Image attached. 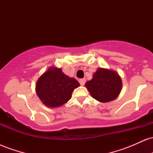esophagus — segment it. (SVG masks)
Listing matches in <instances>:
<instances>
[{"instance_id": "obj_1", "label": "esophagus", "mask_w": 153, "mask_h": 153, "mask_svg": "<svg viewBox=\"0 0 153 153\" xmlns=\"http://www.w3.org/2000/svg\"><path fill=\"white\" fill-rule=\"evenodd\" d=\"M79 82H80V84L81 85H84V84H85V78L80 79V80H79Z\"/></svg>"}]
</instances>
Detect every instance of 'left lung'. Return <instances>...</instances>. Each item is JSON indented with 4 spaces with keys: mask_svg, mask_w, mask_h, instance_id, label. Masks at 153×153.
Here are the masks:
<instances>
[{
    "mask_svg": "<svg viewBox=\"0 0 153 153\" xmlns=\"http://www.w3.org/2000/svg\"><path fill=\"white\" fill-rule=\"evenodd\" d=\"M94 99L101 103L110 102L118 97L122 88V78L117 72L107 68H98L93 78L85 82Z\"/></svg>",
    "mask_w": 153,
    "mask_h": 153,
    "instance_id": "8db88e82",
    "label": "left lung"
}]
</instances>
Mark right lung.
Instances as JSON below:
<instances>
[{"label":"right lung","mask_w":153,"mask_h":153,"mask_svg":"<svg viewBox=\"0 0 153 153\" xmlns=\"http://www.w3.org/2000/svg\"><path fill=\"white\" fill-rule=\"evenodd\" d=\"M79 86L80 83L65 74L61 68L51 66L36 81V93L45 106L58 108L71 99L73 91Z\"/></svg>","instance_id":"add662e5"}]
</instances>
